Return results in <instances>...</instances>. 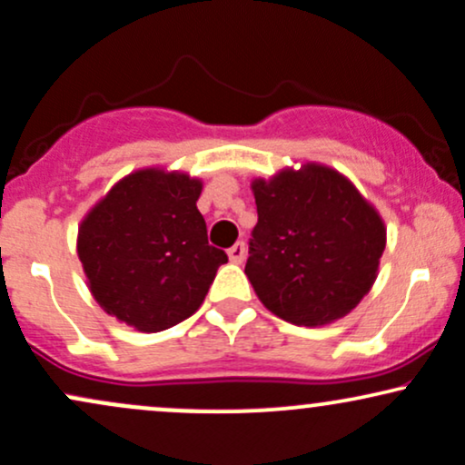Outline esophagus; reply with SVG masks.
I'll return each mask as SVG.
<instances>
[{
    "label": "esophagus",
    "instance_id": "34e87169",
    "mask_svg": "<svg viewBox=\"0 0 465 465\" xmlns=\"http://www.w3.org/2000/svg\"><path fill=\"white\" fill-rule=\"evenodd\" d=\"M227 255L233 264H240L244 260V255H247V247H244V242H236L227 251Z\"/></svg>",
    "mask_w": 465,
    "mask_h": 465
}]
</instances>
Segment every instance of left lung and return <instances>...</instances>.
I'll list each match as a JSON object with an SVG mask.
<instances>
[{
	"mask_svg": "<svg viewBox=\"0 0 465 465\" xmlns=\"http://www.w3.org/2000/svg\"><path fill=\"white\" fill-rule=\"evenodd\" d=\"M258 225L244 266L266 311L317 328L359 306L378 277L387 227L356 185L306 162L253 179Z\"/></svg>",
	"mask_w": 465,
	"mask_h": 465,
	"instance_id": "1",
	"label": "left lung"
}]
</instances>
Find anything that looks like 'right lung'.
Segmentation results:
<instances>
[{
	"label": "right lung",
	"mask_w": 465,
	"mask_h": 465,
	"mask_svg": "<svg viewBox=\"0 0 465 465\" xmlns=\"http://www.w3.org/2000/svg\"><path fill=\"white\" fill-rule=\"evenodd\" d=\"M201 190V179L153 165L122 177L84 214L78 260L106 314L151 334L199 311L227 262L225 251L207 242Z\"/></svg>",
	"instance_id": "obj_1"
}]
</instances>
